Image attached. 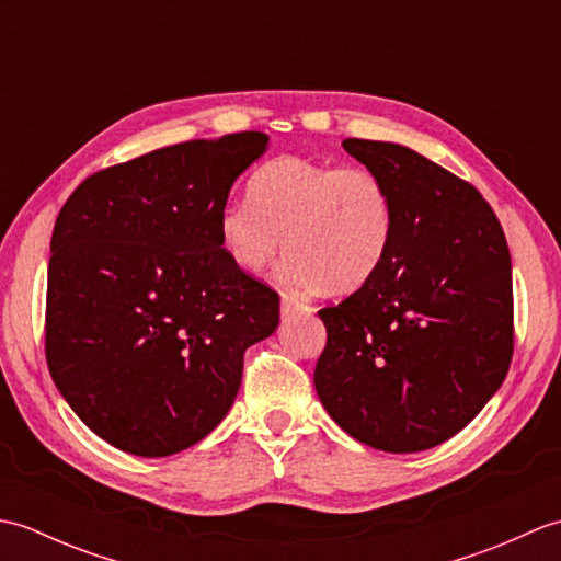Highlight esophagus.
I'll return each instance as SVG.
<instances>
[{"label":"esophagus","mask_w":561,"mask_h":561,"mask_svg":"<svg viewBox=\"0 0 561 561\" xmlns=\"http://www.w3.org/2000/svg\"><path fill=\"white\" fill-rule=\"evenodd\" d=\"M304 311V304L289 294H282V316H294Z\"/></svg>","instance_id":"esophagus-1"}]
</instances>
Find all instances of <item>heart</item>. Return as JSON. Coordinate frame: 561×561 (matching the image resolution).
Instances as JSON below:
<instances>
[{"label":"heart","mask_w":561,"mask_h":561,"mask_svg":"<svg viewBox=\"0 0 561 561\" xmlns=\"http://www.w3.org/2000/svg\"><path fill=\"white\" fill-rule=\"evenodd\" d=\"M248 202H226L219 245L238 270L262 274L287 250L284 277L296 289L350 294L383 265L396 238V199L383 175L362 163L301 157L262 163Z\"/></svg>","instance_id":"obj_1"}]
</instances>
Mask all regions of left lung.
<instances>
[{"label":"left lung","instance_id":"8db88e82","mask_svg":"<svg viewBox=\"0 0 561 561\" xmlns=\"http://www.w3.org/2000/svg\"><path fill=\"white\" fill-rule=\"evenodd\" d=\"M342 147L383 175L396 238L362 289L318 311L328 342L313 383L362 444L434 448L478 416L511 366L506 236L478 187L422 153L356 137Z\"/></svg>","mask_w":561,"mask_h":561}]
</instances>
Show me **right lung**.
Listing matches in <instances>:
<instances>
[{"instance_id":"add662e5","label":"right lung","mask_w":561,"mask_h":561,"mask_svg":"<svg viewBox=\"0 0 561 561\" xmlns=\"http://www.w3.org/2000/svg\"><path fill=\"white\" fill-rule=\"evenodd\" d=\"M265 133L193 139L89 175L59 209L45 359L93 434L161 458L231 410L243 354L279 323V294L238 270L217 219Z\"/></svg>"}]
</instances>
